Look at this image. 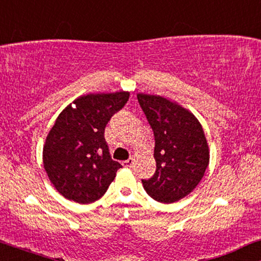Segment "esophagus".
<instances>
[{"mask_svg": "<svg viewBox=\"0 0 261 261\" xmlns=\"http://www.w3.org/2000/svg\"><path fill=\"white\" fill-rule=\"evenodd\" d=\"M133 163H134V159L130 156L129 159H127V160H124V162H122V165L126 166V167H132V165H133Z\"/></svg>", "mask_w": 261, "mask_h": 261, "instance_id": "34e87169", "label": "esophagus"}]
</instances>
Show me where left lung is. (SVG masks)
Wrapping results in <instances>:
<instances>
[{"label":"left lung","mask_w":261,"mask_h":261,"mask_svg":"<svg viewBox=\"0 0 261 261\" xmlns=\"http://www.w3.org/2000/svg\"><path fill=\"white\" fill-rule=\"evenodd\" d=\"M138 101L154 133L156 170L142 180L155 201L173 203L197 187L208 167L210 151L204 130L194 114L160 95L138 94Z\"/></svg>","instance_id":"1"}]
</instances>
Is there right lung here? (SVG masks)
Returning <instances> with one entry per match:
<instances>
[{
  "mask_svg": "<svg viewBox=\"0 0 261 261\" xmlns=\"http://www.w3.org/2000/svg\"><path fill=\"white\" fill-rule=\"evenodd\" d=\"M128 98V91L82 95L63 109L49 129L42 163L49 181L69 201H97L122 167L110 158L105 128Z\"/></svg>",
  "mask_w": 261,
  "mask_h": 261,
  "instance_id": "1",
  "label": "right lung"
}]
</instances>
